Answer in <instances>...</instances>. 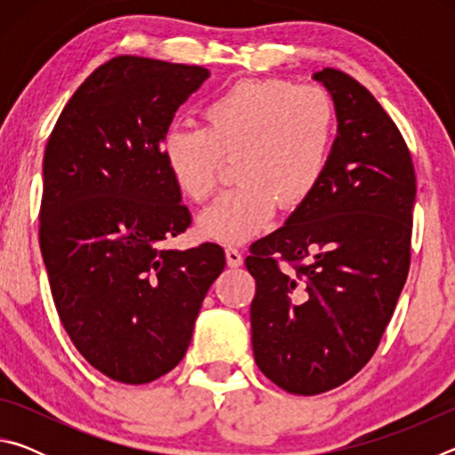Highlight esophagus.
<instances>
[{"label": "esophagus", "instance_id": "esophagus-1", "mask_svg": "<svg viewBox=\"0 0 455 455\" xmlns=\"http://www.w3.org/2000/svg\"><path fill=\"white\" fill-rule=\"evenodd\" d=\"M227 263H228V267H233V268L241 267V265H243V255H241V251H238V249H233V246H228V249H227Z\"/></svg>", "mask_w": 455, "mask_h": 455}]
</instances>
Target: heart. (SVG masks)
<instances>
[{"label":"heart","instance_id":"1","mask_svg":"<svg viewBox=\"0 0 455 455\" xmlns=\"http://www.w3.org/2000/svg\"><path fill=\"white\" fill-rule=\"evenodd\" d=\"M204 128H171L160 154L190 200L217 188L222 158L235 160L241 182L198 214L200 235L241 244L263 233L276 203L297 209L327 172L335 142V106L321 88L283 80H243L203 110Z\"/></svg>","mask_w":455,"mask_h":455}]
</instances>
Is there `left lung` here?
I'll return each mask as SVG.
<instances>
[{"mask_svg":"<svg viewBox=\"0 0 455 455\" xmlns=\"http://www.w3.org/2000/svg\"><path fill=\"white\" fill-rule=\"evenodd\" d=\"M335 106L327 172L281 228L251 246L252 353L281 389L317 395L379 345L410 271L415 172L394 120L351 76L313 74ZM276 258L296 267L281 272Z\"/></svg>","mask_w":455,"mask_h":455,"instance_id":"left-lung-1","label":"left lung"}]
</instances>
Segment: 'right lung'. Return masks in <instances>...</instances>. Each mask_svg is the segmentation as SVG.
I'll list each match as a JSON object with an SVG mask.
<instances>
[{"label":"right lung","mask_w":455,"mask_h":455,"mask_svg":"<svg viewBox=\"0 0 455 455\" xmlns=\"http://www.w3.org/2000/svg\"><path fill=\"white\" fill-rule=\"evenodd\" d=\"M200 66L118 56L74 92L44 154L40 246L61 325L84 359L142 385L180 363L211 284L214 243L166 249L190 212L160 154Z\"/></svg>","instance_id":"add662e5"}]
</instances>
